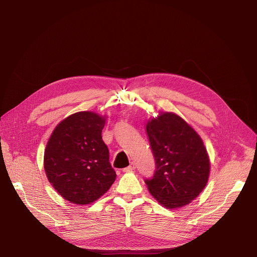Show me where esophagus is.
<instances>
[{"mask_svg":"<svg viewBox=\"0 0 257 257\" xmlns=\"http://www.w3.org/2000/svg\"><path fill=\"white\" fill-rule=\"evenodd\" d=\"M136 168V166H135V163H133L132 162L131 164L127 166V167H125L123 169V172H132V170H134Z\"/></svg>","mask_w":257,"mask_h":257,"instance_id":"34e87169","label":"esophagus"}]
</instances>
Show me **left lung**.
Returning <instances> with one entry per match:
<instances>
[{"instance_id": "obj_1", "label": "left lung", "mask_w": 257, "mask_h": 257, "mask_svg": "<svg viewBox=\"0 0 257 257\" xmlns=\"http://www.w3.org/2000/svg\"><path fill=\"white\" fill-rule=\"evenodd\" d=\"M155 172L145 182L151 195L166 208L190 204L208 182L210 163L199 135L173 112L161 113L146 125Z\"/></svg>"}]
</instances>
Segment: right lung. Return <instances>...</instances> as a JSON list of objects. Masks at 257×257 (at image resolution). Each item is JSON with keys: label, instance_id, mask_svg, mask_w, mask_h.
Masks as SVG:
<instances>
[{"label": "right lung", "instance_id": "right-lung-1", "mask_svg": "<svg viewBox=\"0 0 257 257\" xmlns=\"http://www.w3.org/2000/svg\"><path fill=\"white\" fill-rule=\"evenodd\" d=\"M105 118L92 111L67 116L46 146L44 167L51 185L76 205H88L110 189L115 172L103 142Z\"/></svg>", "mask_w": 257, "mask_h": 257}]
</instances>
